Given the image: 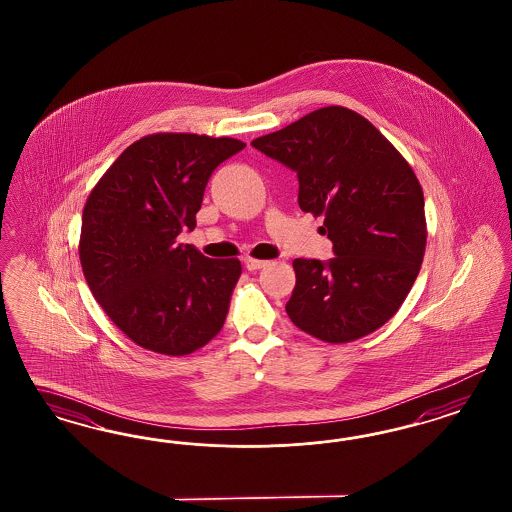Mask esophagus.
Returning a JSON list of instances; mask_svg holds the SVG:
<instances>
[{"mask_svg": "<svg viewBox=\"0 0 512 512\" xmlns=\"http://www.w3.org/2000/svg\"><path fill=\"white\" fill-rule=\"evenodd\" d=\"M244 264H246V268H248L249 272H253V270H261L264 268L268 261H259V259H251V257H246L244 259Z\"/></svg>", "mask_w": 512, "mask_h": 512, "instance_id": "1", "label": "esophagus"}]
</instances>
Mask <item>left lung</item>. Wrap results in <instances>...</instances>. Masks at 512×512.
I'll list each match as a JSON object with an SVG mask.
<instances>
[{
    "label": "left lung",
    "mask_w": 512,
    "mask_h": 512,
    "mask_svg": "<svg viewBox=\"0 0 512 512\" xmlns=\"http://www.w3.org/2000/svg\"><path fill=\"white\" fill-rule=\"evenodd\" d=\"M253 148L296 172L298 204L325 216L336 257L295 259L285 310L328 343L372 334L402 306L426 248L424 195L413 169L364 116L313 110Z\"/></svg>",
    "instance_id": "left-lung-1"
}]
</instances>
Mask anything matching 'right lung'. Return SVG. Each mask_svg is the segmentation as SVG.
<instances>
[{
	"mask_svg": "<svg viewBox=\"0 0 512 512\" xmlns=\"http://www.w3.org/2000/svg\"><path fill=\"white\" fill-rule=\"evenodd\" d=\"M244 148L229 137L148 135L93 187L82 212V272L112 323L140 347L182 357L223 328L240 261L208 259L176 236L195 229L212 172Z\"/></svg>",
	"mask_w": 512,
	"mask_h": 512,
	"instance_id": "add662e5",
	"label": "right lung"
}]
</instances>
